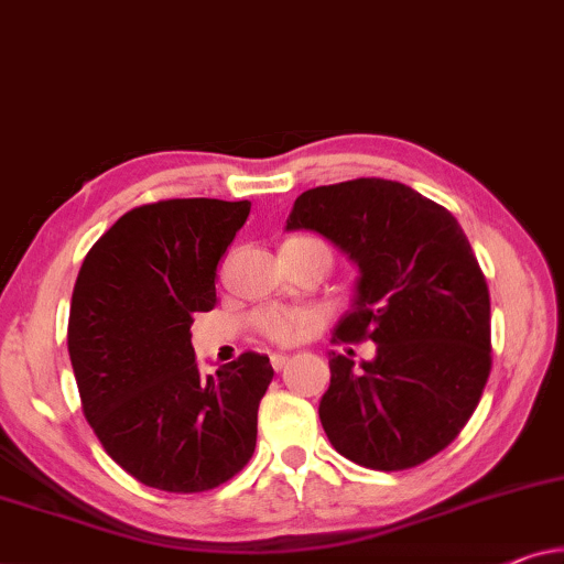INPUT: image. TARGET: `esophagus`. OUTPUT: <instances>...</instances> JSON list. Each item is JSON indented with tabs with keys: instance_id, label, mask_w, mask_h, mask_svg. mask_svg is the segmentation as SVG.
Masks as SVG:
<instances>
[{
	"instance_id": "34e87169",
	"label": "esophagus",
	"mask_w": 564,
	"mask_h": 564,
	"mask_svg": "<svg viewBox=\"0 0 564 564\" xmlns=\"http://www.w3.org/2000/svg\"><path fill=\"white\" fill-rule=\"evenodd\" d=\"M285 362H289V355H281V352H273V355H271V365H273L275 370H281Z\"/></svg>"
}]
</instances>
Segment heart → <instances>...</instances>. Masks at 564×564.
Returning a JSON list of instances; mask_svg holds the SVG:
<instances>
[{"mask_svg":"<svg viewBox=\"0 0 564 564\" xmlns=\"http://www.w3.org/2000/svg\"><path fill=\"white\" fill-rule=\"evenodd\" d=\"M316 322V314L304 308H285V306H263L252 316V324L260 335L279 345H291L308 332Z\"/></svg>","mask_w":564,"mask_h":564,"instance_id":"heart-1","label":"heart"}]
</instances>
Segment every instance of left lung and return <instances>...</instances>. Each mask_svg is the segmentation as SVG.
Masks as SVG:
<instances>
[{
    "label": "left lung",
    "instance_id": "left-lung-1",
    "mask_svg": "<svg viewBox=\"0 0 564 564\" xmlns=\"http://www.w3.org/2000/svg\"><path fill=\"white\" fill-rule=\"evenodd\" d=\"M285 229H314L360 268L332 343H376L360 362L332 352L319 401L339 455L406 470L457 437L490 376V296L463 227L444 206L386 178L308 188Z\"/></svg>",
    "mask_w": 564,
    "mask_h": 564
}]
</instances>
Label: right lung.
<instances>
[{"label": "right lung", "instance_id": "1", "mask_svg": "<svg viewBox=\"0 0 564 564\" xmlns=\"http://www.w3.org/2000/svg\"><path fill=\"white\" fill-rule=\"evenodd\" d=\"M250 202L165 199L122 214L84 258L68 355L86 422L142 486L202 494L248 465L273 380L258 352L202 376L192 314L217 304V265Z\"/></svg>", "mask_w": 564, "mask_h": 564}]
</instances>
